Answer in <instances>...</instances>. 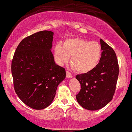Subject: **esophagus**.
Here are the masks:
<instances>
[{
	"label": "esophagus",
	"mask_w": 132,
	"mask_h": 132,
	"mask_svg": "<svg viewBox=\"0 0 132 132\" xmlns=\"http://www.w3.org/2000/svg\"><path fill=\"white\" fill-rule=\"evenodd\" d=\"M66 77H67V78H72V77H73V75L69 72L67 71V72H66Z\"/></svg>",
	"instance_id": "1"
}]
</instances>
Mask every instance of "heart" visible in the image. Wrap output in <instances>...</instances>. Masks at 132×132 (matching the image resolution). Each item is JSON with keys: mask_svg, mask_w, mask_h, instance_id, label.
I'll list each match as a JSON object with an SVG mask.
<instances>
[{"mask_svg": "<svg viewBox=\"0 0 132 132\" xmlns=\"http://www.w3.org/2000/svg\"><path fill=\"white\" fill-rule=\"evenodd\" d=\"M54 57L59 65L67 62L70 58L72 67L80 73L92 71L101 57L102 50L97 42L75 38L65 40L63 44L58 43L54 47Z\"/></svg>", "mask_w": 132, "mask_h": 132, "instance_id": "obj_1", "label": "heart"}]
</instances>
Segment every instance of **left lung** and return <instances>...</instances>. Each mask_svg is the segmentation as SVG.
Masks as SVG:
<instances>
[{"label": "left lung", "instance_id": "1", "mask_svg": "<svg viewBox=\"0 0 132 132\" xmlns=\"http://www.w3.org/2000/svg\"><path fill=\"white\" fill-rule=\"evenodd\" d=\"M101 57L91 72L76 76L81 89L76 96L81 107L96 111L106 106L112 100L119 76V64L113 49L100 39Z\"/></svg>", "mask_w": 132, "mask_h": 132}]
</instances>
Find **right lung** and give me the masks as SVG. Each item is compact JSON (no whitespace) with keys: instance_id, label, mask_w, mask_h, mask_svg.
Instances as JSON below:
<instances>
[{"instance_id":"obj_1","label":"right lung","mask_w":132,"mask_h":132,"mask_svg":"<svg viewBox=\"0 0 132 132\" xmlns=\"http://www.w3.org/2000/svg\"><path fill=\"white\" fill-rule=\"evenodd\" d=\"M54 32L41 31L20 42L12 62L13 86L19 98L32 109L46 108L53 101L65 70L55 64L51 52Z\"/></svg>"}]
</instances>
